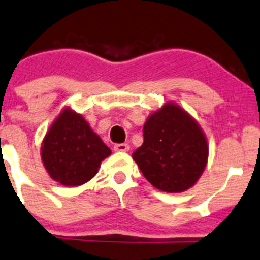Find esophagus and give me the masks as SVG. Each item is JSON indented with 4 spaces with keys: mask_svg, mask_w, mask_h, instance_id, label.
<instances>
[{
    "mask_svg": "<svg viewBox=\"0 0 260 260\" xmlns=\"http://www.w3.org/2000/svg\"><path fill=\"white\" fill-rule=\"evenodd\" d=\"M128 149H130V147H128V144H126V143L116 144L115 147H113V150H115V152H127Z\"/></svg>",
    "mask_w": 260,
    "mask_h": 260,
    "instance_id": "34e87169",
    "label": "esophagus"
}]
</instances>
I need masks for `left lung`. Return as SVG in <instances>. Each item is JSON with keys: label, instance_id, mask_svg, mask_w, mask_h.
Instances as JSON below:
<instances>
[{"label": "left lung", "instance_id": "obj_1", "mask_svg": "<svg viewBox=\"0 0 260 260\" xmlns=\"http://www.w3.org/2000/svg\"><path fill=\"white\" fill-rule=\"evenodd\" d=\"M144 143L133 158L145 179L166 192L194 186L208 160V143L199 123L180 106L167 102L145 121Z\"/></svg>", "mask_w": 260, "mask_h": 260}]
</instances>
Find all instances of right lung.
Instances as JSON below:
<instances>
[{
  "label": "right lung",
  "instance_id": "1",
  "mask_svg": "<svg viewBox=\"0 0 260 260\" xmlns=\"http://www.w3.org/2000/svg\"><path fill=\"white\" fill-rule=\"evenodd\" d=\"M110 154L83 116L69 107L53 121L41 148L47 172L63 186H79L93 179Z\"/></svg>",
  "mask_w": 260,
  "mask_h": 260
}]
</instances>
